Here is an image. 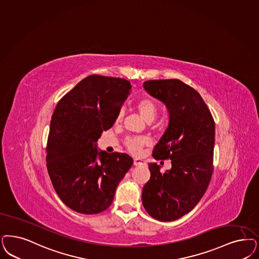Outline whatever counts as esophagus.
I'll use <instances>...</instances> for the list:
<instances>
[{"instance_id":"esophagus-1","label":"esophagus","mask_w":259,"mask_h":259,"mask_svg":"<svg viewBox=\"0 0 259 259\" xmlns=\"http://www.w3.org/2000/svg\"><path fill=\"white\" fill-rule=\"evenodd\" d=\"M145 162L142 159H134V165L136 166H140V165H143Z\"/></svg>"}]
</instances>
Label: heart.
<instances>
[{"mask_svg":"<svg viewBox=\"0 0 259 259\" xmlns=\"http://www.w3.org/2000/svg\"><path fill=\"white\" fill-rule=\"evenodd\" d=\"M136 108L139 114L143 117L146 122H151L157 115V106L154 101L150 98H142L136 103ZM124 111H118L116 116V123H119L123 120ZM150 144V140L146 137H136V138H128L125 141V145L127 149L134 155H140L143 147Z\"/></svg>","mask_w":259,"mask_h":259,"instance_id":"obj_1","label":"heart"}]
</instances>
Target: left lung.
I'll use <instances>...</instances> for the list:
<instances>
[{"label": "left lung", "instance_id": "1", "mask_svg": "<svg viewBox=\"0 0 259 259\" xmlns=\"http://www.w3.org/2000/svg\"><path fill=\"white\" fill-rule=\"evenodd\" d=\"M143 88L168 111V126L153 157L171 160V169L149 163L150 180L143 188L145 210L160 221L188 213L205 194L212 175L215 123L199 93L179 79L148 80Z\"/></svg>", "mask_w": 259, "mask_h": 259}]
</instances>
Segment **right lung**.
I'll return each mask as SVG.
<instances>
[{"label":"right lung","instance_id":"obj_1","mask_svg":"<svg viewBox=\"0 0 259 259\" xmlns=\"http://www.w3.org/2000/svg\"><path fill=\"white\" fill-rule=\"evenodd\" d=\"M130 93L128 80L93 74L56 105L47 144V168L57 195L76 212L107 209L133 164L127 154L98 149V139L115 123Z\"/></svg>","mask_w":259,"mask_h":259}]
</instances>
